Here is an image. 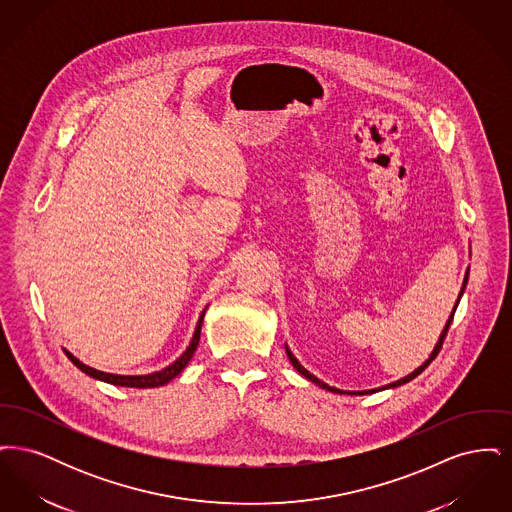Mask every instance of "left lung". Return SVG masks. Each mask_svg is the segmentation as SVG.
Here are the masks:
<instances>
[{
	"mask_svg": "<svg viewBox=\"0 0 512 512\" xmlns=\"http://www.w3.org/2000/svg\"><path fill=\"white\" fill-rule=\"evenodd\" d=\"M468 274H470V268H466V272H464V280H463V288H461V293H459V297H457V301H455V305H453V311H451V315L447 318V322H445V326H443V330H441V334H439L438 341H436V345H434V349H432V353H430V357L422 363V365L418 366V368H414L411 374H407V376H403V378H399V380H395V382H391V384H386V386H382V388H374V390H363V391H343L338 390V388H334V386H328V384H324L322 380H318L315 374H311L305 366L301 365L295 357H293L292 351H290V347L286 345V353H288V359H290V363H292L293 368L303 376V378H307L309 382H313L315 386L318 388H322V390L332 391V393H347V395H366V393H376V391L382 390H393V388H399V386H403V384H407V382H411L413 378H416L418 374H422V370H426L428 365L438 357L439 349H441V343L445 340V336H447V330H449V326H451V320H453V315H455V311H457V307H459V301H461V297H463L464 290H466V284H468Z\"/></svg>",
	"mask_w": 512,
	"mask_h": 512,
	"instance_id": "left-lung-1",
	"label": "left lung"
}]
</instances>
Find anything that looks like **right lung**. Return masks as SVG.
Segmentation results:
<instances>
[{"mask_svg":"<svg viewBox=\"0 0 512 512\" xmlns=\"http://www.w3.org/2000/svg\"><path fill=\"white\" fill-rule=\"evenodd\" d=\"M209 307V305H207ZM207 307L201 311V315L197 318V324H195L194 336L190 345L186 347V351L169 366L157 370V372H151V374H111V372H103L98 368H92V366L84 365L80 359H76L71 351L65 349V355L71 359L76 368H80L84 374H88L90 378H96L99 382H107V384H113V386H124V388H159V386H165L169 384L172 378H176L188 363L192 361L194 357L195 349L199 345V336H201V324H203V317H205V311Z\"/></svg>","mask_w":512,"mask_h":512,"instance_id":"1","label":"right lung"}]
</instances>
